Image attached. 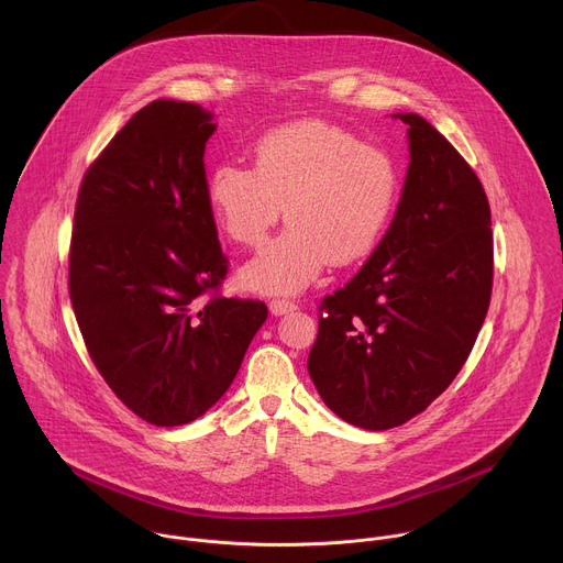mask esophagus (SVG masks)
I'll return each instance as SVG.
<instances>
[{"label":"esophagus","instance_id":"34e87169","mask_svg":"<svg viewBox=\"0 0 563 563\" xmlns=\"http://www.w3.org/2000/svg\"><path fill=\"white\" fill-rule=\"evenodd\" d=\"M296 309V305L291 302V300H272L269 302V311H272V316H285V313H289V311H294Z\"/></svg>","mask_w":563,"mask_h":563}]
</instances>
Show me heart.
Returning a JSON list of instances; mask_svg holds the SVG:
<instances>
[{
  "instance_id": "obj_1",
  "label": "heart",
  "mask_w": 563,
  "mask_h": 563,
  "mask_svg": "<svg viewBox=\"0 0 563 563\" xmlns=\"http://www.w3.org/2000/svg\"><path fill=\"white\" fill-rule=\"evenodd\" d=\"M216 224L235 243L258 247L272 227H289L252 258L240 283L291 296L330 265H352L380 243L398 200L391 155L341 126L296 122L261 135L254 167L218 163L205 187Z\"/></svg>"
}]
</instances>
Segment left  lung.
Here are the masks:
<instances>
[{"label":"left lung","mask_w":563,"mask_h":563,"mask_svg":"<svg viewBox=\"0 0 563 563\" xmlns=\"http://www.w3.org/2000/svg\"><path fill=\"white\" fill-rule=\"evenodd\" d=\"M389 229L363 269L320 302L309 376L325 406L363 430L423 412L454 380L493 291L490 205L459 151L421 115Z\"/></svg>","instance_id":"1"}]
</instances>
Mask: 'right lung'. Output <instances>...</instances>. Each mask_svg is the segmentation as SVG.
<instances>
[{"mask_svg": "<svg viewBox=\"0 0 563 563\" xmlns=\"http://www.w3.org/2000/svg\"><path fill=\"white\" fill-rule=\"evenodd\" d=\"M213 131L200 104L153 100L77 194L68 287L79 332L115 396L159 428L216 406L267 320L258 300L200 302L227 274L205 198Z\"/></svg>", "mask_w": 563, "mask_h": 563, "instance_id": "obj_1", "label": "right lung"}]
</instances>
